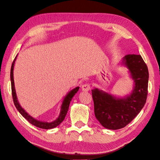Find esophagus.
<instances>
[{
  "label": "esophagus",
  "instance_id": "34e87169",
  "mask_svg": "<svg viewBox=\"0 0 160 160\" xmlns=\"http://www.w3.org/2000/svg\"><path fill=\"white\" fill-rule=\"evenodd\" d=\"M90 89V84L88 83H86L82 86V90L84 92H88Z\"/></svg>",
  "mask_w": 160,
  "mask_h": 160
}]
</instances>
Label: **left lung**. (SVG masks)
Listing matches in <instances>:
<instances>
[{
    "mask_svg": "<svg viewBox=\"0 0 160 160\" xmlns=\"http://www.w3.org/2000/svg\"><path fill=\"white\" fill-rule=\"evenodd\" d=\"M122 62L129 69L134 82L130 95L119 98L97 88L92 90L96 119L110 130L126 126L140 113L147 99L149 72L142 56L127 54Z\"/></svg>",
    "mask_w": 160,
    "mask_h": 160,
    "instance_id": "1",
    "label": "left lung"
}]
</instances>
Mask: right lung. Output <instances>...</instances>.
Here are the masks:
<instances>
[{
	"instance_id": "1",
	"label": "right lung",
	"mask_w": 160,
	"mask_h": 160,
	"mask_svg": "<svg viewBox=\"0 0 160 160\" xmlns=\"http://www.w3.org/2000/svg\"><path fill=\"white\" fill-rule=\"evenodd\" d=\"M17 56L15 57V58L13 61V62L11 66V81L12 96V99H13V102H14L15 107L17 108V109L20 112V114H21L26 120H27L28 122H30L31 124L34 125L36 127H38V128H42V129H46V130H48V129H52L54 128L57 127L58 125H60V123L64 120L68 110L70 101L72 100V98L73 96L75 95L76 92L78 91L79 87L75 88L74 89L71 90L69 93L66 96V97L64 98V99L63 100L62 104V106H61V110H60V115L56 120H54V122H40L39 120H36L32 116H30L28 114V113L26 112L21 106H20V105L19 104V103L18 102V100H17L16 91H15V88H14V78H13L14 65L15 60H16V58H17Z\"/></svg>"
}]
</instances>
